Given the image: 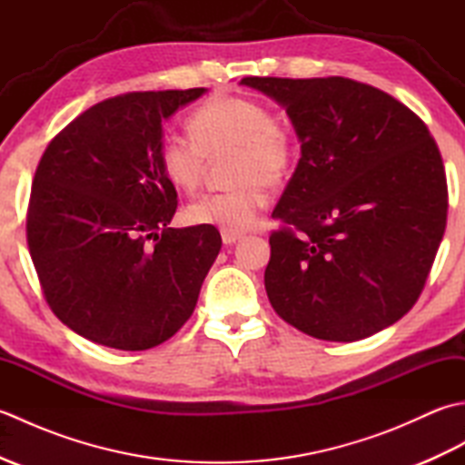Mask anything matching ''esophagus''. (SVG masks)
Instances as JSON below:
<instances>
[{"label": "esophagus", "mask_w": 465, "mask_h": 465, "mask_svg": "<svg viewBox=\"0 0 465 465\" xmlns=\"http://www.w3.org/2000/svg\"><path fill=\"white\" fill-rule=\"evenodd\" d=\"M243 238L242 233H233V232H222V240L225 245H232L235 242H240Z\"/></svg>", "instance_id": "obj_1"}]
</instances>
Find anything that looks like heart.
I'll return each mask as SVG.
<instances>
[{
  "label": "heart",
  "mask_w": 465,
  "mask_h": 465,
  "mask_svg": "<svg viewBox=\"0 0 465 465\" xmlns=\"http://www.w3.org/2000/svg\"><path fill=\"white\" fill-rule=\"evenodd\" d=\"M192 140L165 134L157 163L177 190L192 192L202 182L205 160L233 152L230 192L205 193L185 207L187 222L242 233L268 205L265 185H278L290 173L295 143L290 127L252 97L215 95L187 120Z\"/></svg>",
  "instance_id": "1"
}]
</instances>
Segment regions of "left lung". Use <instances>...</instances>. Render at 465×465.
<instances>
[{
	"instance_id": "obj_1",
	"label": "left lung",
	"mask_w": 465,
	"mask_h": 465,
	"mask_svg": "<svg viewBox=\"0 0 465 465\" xmlns=\"http://www.w3.org/2000/svg\"><path fill=\"white\" fill-rule=\"evenodd\" d=\"M278 102L302 157L272 213L265 292L282 320L358 341L418 302L446 232L448 185L426 124L348 77H243Z\"/></svg>"
}]
</instances>
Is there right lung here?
I'll list each match as a JSON object with an SVG mask.
<instances>
[{
	"instance_id": "obj_1",
	"label": "right lung",
	"mask_w": 465,
	"mask_h": 465,
	"mask_svg": "<svg viewBox=\"0 0 465 465\" xmlns=\"http://www.w3.org/2000/svg\"><path fill=\"white\" fill-rule=\"evenodd\" d=\"M205 92H134L95 104L37 165L29 253L49 308L85 340L150 350L195 310L222 235L213 225L170 227L177 192L157 145L163 122Z\"/></svg>"
}]
</instances>
